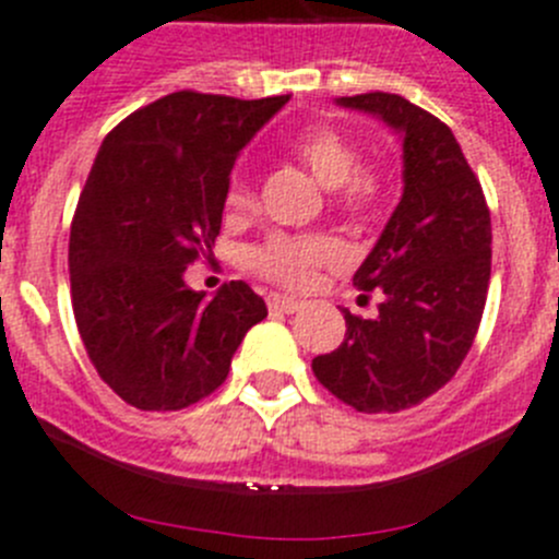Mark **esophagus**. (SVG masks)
I'll return each instance as SVG.
<instances>
[{
	"instance_id": "obj_1",
	"label": "esophagus",
	"mask_w": 559,
	"mask_h": 559,
	"mask_svg": "<svg viewBox=\"0 0 559 559\" xmlns=\"http://www.w3.org/2000/svg\"><path fill=\"white\" fill-rule=\"evenodd\" d=\"M267 306H270V311H281V314H295V311L304 309V304H300V300H295V297H286V295H270Z\"/></svg>"
}]
</instances>
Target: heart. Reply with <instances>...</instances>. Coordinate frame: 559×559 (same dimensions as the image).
<instances>
[{
    "label": "heart",
    "mask_w": 559,
    "mask_h": 559,
    "mask_svg": "<svg viewBox=\"0 0 559 559\" xmlns=\"http://www.w3.org/2000/svg\"><path fill=\"white\" fill-rule=\"evenodd\" d=\"M292 154L304 162L322 187L336 192L344 209L369 212L378 203L380 179L372 170L358 168V148L336 129H309L295 138ZM226 203L234 212L253 206V185L245 170H234L228 179ZM342 259L344 248L325 234H273L248 253V264L255 275L286 289H304L314 281L317 270Z\"/></svg>",
    "instance_id": "b5f03b06"
}]
</instances>
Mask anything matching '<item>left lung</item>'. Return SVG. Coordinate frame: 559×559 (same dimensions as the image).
<instances>
[{
  "mask_svg": "<svg viewBox=\"0 0 559 559\" xmlns=\"http://www.w3.org/2000/svg\"><path fill=\"white\" fill-rule=\"evenodd\" d=\"M403 138V198L353 284L378 292V317L344 311L347 333L311 361L333 397L397 414L436 394L463 364L491 281V212L455 134L397 93L336 98Z\"/></svg>",
  "mask_w": 559,
  "mask_h": 559,
  "instance_id": "8db88e82",
  "label": "left lung"
}]
</instances>
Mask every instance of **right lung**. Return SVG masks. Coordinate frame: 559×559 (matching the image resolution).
<instances>
[{"label": "right lung", "mask_w": 559, "mask_h": 559, "mask_svg": "<svg viewBox=\"0 0 559 559\" xmlns=\"http://www.w3.org/2000/svg\"><path fill=\"white\" fill-rule=\"evenodd\" d=\"M289 96L179 91L104 138L68 242L76 328L98 378L140 411H181L226 380L267 306L245 281L185 284L223 223L239 151Z\"/></svg>", "instance_id": "right-lung-1"}]
</instances>
